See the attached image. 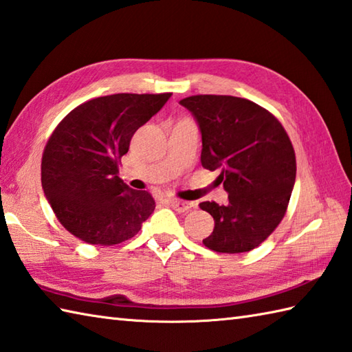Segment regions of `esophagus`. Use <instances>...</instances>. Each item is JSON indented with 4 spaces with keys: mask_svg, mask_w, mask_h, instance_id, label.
<instances>
[{
    "mask_svg": "<svg viewBox=\"0 0 352 352\" xmlns=\"http://www.w3.org/2000/svg\"><path fill=\"white\" fill-rule=\"evenodd\" d=\"M167 204L177 212H186L192 206L191 202H184V200H179V199H168Z\"/></svg>",
    "mask_w": 352,
    "mask_h": 352,
    "instance_id": "34e87169",
    "label": "esophagus"
}]
</instances>
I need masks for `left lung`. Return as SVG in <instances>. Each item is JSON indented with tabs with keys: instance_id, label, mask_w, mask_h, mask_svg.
<instances>
[{
	"instance_id": "left-lung-1",
	"label": "left lung",
	"mask_w": 352,
	"mask_h": 352,
	"mask_svg": "<svg viewBox=\"0 0 352 352\" xmlns=\"http://www.w3.org/2000/svg\"><path fill=\"white\" fill-rule=\"evenodd\" d=\"M202 133L200 162L220 168L228 204L202 202L214 219L204 245L221 254L260 246L285 216L296 179V156L278 118L246 98L191 96L181 100Z\"/></svg>"
}]
</instances>
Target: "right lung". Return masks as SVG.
Returning a JSON list of instances; mask_svg holds the SVG:
<instances>
[{
	"label": "right lung",
	"mask_w": 352,
	"mask_h": 352,
	"mask_svg": "<svg viewBox=\"0 0 352 352\" xmlns=\"http://www.w3.org/2000/svg\"><path fill=\"white\" fill-rule=\"evenodd\" d=\"M164 94H113L71 111L47 141L41 164L45 197L68 232L113 246L140 232L155 210L148 191L118 177L133 133L167 103Z\"/></svg>",
	"instance_id": "add662e5"
}]
</instances>
